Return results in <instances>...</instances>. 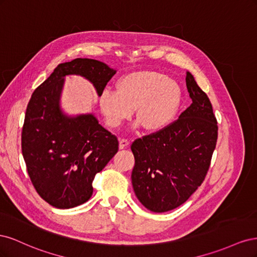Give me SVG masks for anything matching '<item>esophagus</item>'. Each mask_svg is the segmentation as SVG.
Returning <instances> with one entry per match:
<instances>
[{"instance_id": "34e87169", "label": "esophagus", "mask_w": 257, "mask_h": 257, "mask_svg": "<svg viewBox=\"0 0 257 257\" xmlns=\"http://www.w3.org/2000/svg\"><path fill=\"white\" fill-rule=\"evenodd\" d=\"M130 145V142L127 139H120L119 141V149H124V148H126Z\"/></svg>"}]
</instances>
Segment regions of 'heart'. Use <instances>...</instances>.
I'll return each instance as SVG.
<instances>
[{"instance_id": "b5f03b06", "label": "heart", "mask_w": 257, "mask_h": 257, "mask_svg": "<svg viewBox=\"0 0 257 257\" xmlns=\"http://www.w3.org/2000/svg\"><path fill=\"white\" fill-rule=\"evenodd\" d=\"M182 100L179 83L164 74L149 69L122 76L115 91L106 89L98 103L106 123L118 127L130 119L133 111L148 132H160L175 119Z\"/></svg>"}]
</instances>
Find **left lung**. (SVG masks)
<instances>
[{
	"label": "left lung",
	"mask_w": 257,
	"mask_h": 257,
	"mask_svg": "<svg viewBox=\"0 0 257 257\" xmlns=\"http://www.w3.org/2000/svg\"><path fill=\"white\" fill-rule=\"evenodd\" d=\"M185 82L190 107L164 130L131 146L135 195L152 212H166L185 203L203 183L215 149L217 122L212 105L190 72Z\"/></svg>",
	"instance_id": "left-lung-1"
}]
</instances>
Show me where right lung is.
<instances>
[{
	"label": "right lung",
	"mask_w": 257,
	"mask_h": 257,
	"mask_svg": "<svg viewBox=\"0 0 257 257\" xmlns=\"http://www.w3.org/2000/svg\"><path fill=\"white\" fill-rule=\"evenodd\" d=\"M114 74L103 62L78 58L59 64L31 96L21 134L22 155L36 192L53 207L69 209L89 200L95 175L119 148L118 139L94 113L68 115L62 110L65 77H83L99 96Z\"/></svg>",
	"instance_id": "1"
}]
</instances>
